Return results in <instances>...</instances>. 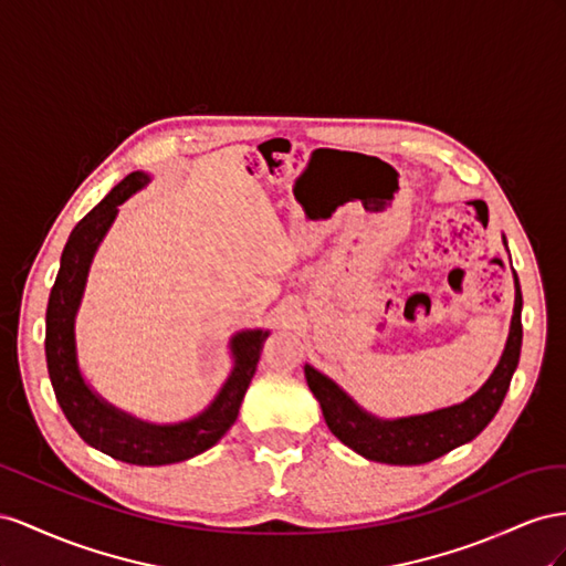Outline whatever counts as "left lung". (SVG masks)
I'll use <instances>...</instances> for the list:
<instances>
[{
  "label": "left lung",
  "instance_id": "obj_1",
  "mask_svg": "<svg viewBox=\"0 0 566 566\" xmlns=\"http://www.w3.org/2000/svg\"><path fill=\"white\" fill-rule=\"evenodd\" d=\"M503 244L507 241L503 237ZM522 353V289L514 272V311L510 322V334L503 355L483 381L481 389L467 400L455 402L433 412L408 415L386 419L360 408L342 386L319 369L305 363L303 373L308 389L317 398L322 415L329 431L338 441L348 446L355 453L386 464H424L441 458L450 450L470 443L489 427L495 412L500 410L510 389V381Z\"/></svg>",
  "mask_w": 566,
  "mask_h": 566
}]
</instances>
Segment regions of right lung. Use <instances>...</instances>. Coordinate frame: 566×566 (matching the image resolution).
<instances>
[{"mask_svg":"<svg viewBox=\"0 0 566 566\" xmlns=\"http://www.w3.org/2000/svg\"><path fill=\"white\" fill-rule=\"evenodd\" d=\"M151 182L147 172H130L113 187L102 203L75 224L61 253L56 282L46 303L44 355L59 406L80 439L127 464L158 467L201 455L237 422L241 400L255 375L258 358L270 329H241L230 338L232 369L208 406L182 422L158 424L113 406L96 394L77 360L75 319L85 296L96 249L108 234L118 206Z\"/></svg>","mask_w":566,"mask_h":566,"instance_id":"add662e5","label":"right lung"}]
</instances>
